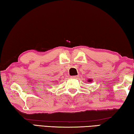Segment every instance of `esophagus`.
Listing matches in <instances>:
<instances>
[{"label": "esophagus", "mask_w": 134, "mask_h": 134, "mask_svg": "<svg viewBox=\"0 0 134 134\" xmlns=\"http://www.w3.org/2000/svg\"><path fill=\"white\" fill-rule=\"evenodd\" d=\"M77 77L76 76H71V78H72V79H76Z\"/></svg>", "instance_id": "1"}]
</instances>
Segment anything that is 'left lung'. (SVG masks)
Segmentation results:
<instances>
[{"label":"left lung","instance_id":"obj_1","mask_svg":"<svg viewBox=\"0 0 134 134\" xmlns=\"http://www.w3.org/2000/svg\"><path fill=\"white\" fill-rule=\"evenodd\" d=\"M88 81H92V80H89Z\"/></svg>","mask_w":134,"mask_h":134}]
</instances>
